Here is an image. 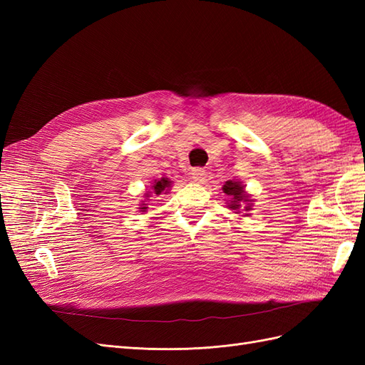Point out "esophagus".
Here are the masks:
<instances>
[{"mask_svg": "<svg viewBox=\"0 0 365 365\" xmlns=\"http://www.w3.org/2000/svg\"><path fill=\"white\" fill-rule=\"evenodd\" d=\"M204 176H205V170L201 169V168H196V169L192 170V180L193 181H202Z\"/></svg>", "mask_w": 365, "mask_h": 365, "instance_id": "1", "label": "esophagus"}]
</instances>
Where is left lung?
Wrapping results in <instances>:
<instances>
[{
    "label": "left lung",
    "instance_id": "left-lung-1",
    "mask_svg": "<svg viewBox=\"0 0 365 365\" xmlns=\"http://www.w3.org/2000/svg\"><path fill=\"white\" fill-rule=\"evenodd\" d=\"M222 190L227 195V208L233 210L236 215L242 216H248L250 212L252 210L254 200L251 195L245 190V185L242 184V181L237 180H228L224 185Z\"/></svg>",
    "mask_w": 365,
    "mask_h": 365
}]
</instances>
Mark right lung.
Masks as SVG:
<instances>
[{
    "label": "right lung",
    "instance_id": "add662e5",
    "mask_svg": "<svg viewBox=\"0 0 365 365\" xmlns=\"http://www.w3.org/2000/svg\"><path fill=\"white\" fill-rule=\"evenodd\" d=\"M172 182L173 181H170L169 178H165V176H163V178H158V180H155V181H152V184H150V189L149 190H146L145 192V201H141V204L138 205V212H141V213H145V212H148V201H149V197L152 196V195H155V196H163V195H168L169 193V190H170V187H172Z\"/></svg>",
    "mask_w": 365,
    "mask_h": 365
}]
</instances>
